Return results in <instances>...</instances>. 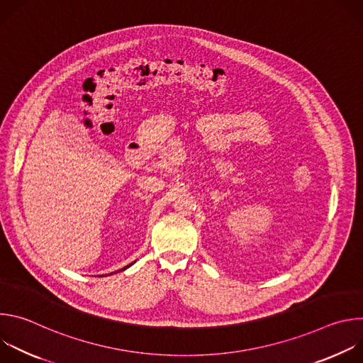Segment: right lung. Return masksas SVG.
I'll use <instances>...</instances> for the list:
<instances>
[{
    "instance_id": "right-lung-1",
    "label": "right lung",
    "mask_w": 363,
    "mask_h": 363,
    "mask_svg": "<svg viewBox=\"0 0 363 363\" xmlns=\"http://www.w3.org/2000/svg\"><path fill=\"white\" fill-rule=\"evenodd\" d=\"M129 266H130V264H129ZM129 266H126V267H123V269H122V270H125V269H128V267H129Z\"/></svg>"
}]
</instances>
